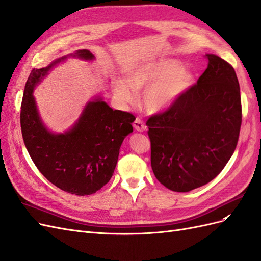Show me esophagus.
Instances as JSON below:
<instances>
[{"instance_id": "1", "label": "esophagus", "mask_w": 261, "mask_h": 261, "mask_svg": "<svg viewBox=\"0 0 261 261\" xmlns=\"http://www.w3.org/2000/svg\"><path fill=\"white\" fill-rule=\"evenodd\" d=\"M133 126H134V128H135L137 132H144V130H146V128H147V126H146L145 122H144L143 120H141V118H139V117H137L136 120L134 121Z\"/></svg>"}]
</instances>
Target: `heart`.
<instances>
[{
	"instance_id": "b5f03b06",
	"label": "heart",
	"mask_w": 261,
	"mask_h": 261,
	"mask_svg": "<svg viewBox=\"0 0 261 261\" xmlns=\"http://www.w3.org/2000/svg\"><path fill=\"white\" fill-rule=\"evenodd\" d=\"M195 75L172 59L152 60L134 67L125 81H117L113 91L123 103H132L135 92L147 88L141 103L147 112L160 113L174 106L191 89Z\"/></svg>"
}]
</instances>
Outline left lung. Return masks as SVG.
I'll list each match as a JSON object with an SVG mask.
<instances>
[{"mask_svg":"<svg viewBox=\"0 0 261 261\" xmlns=\"http://www.w3.org/2000/svg\"><path fill=\"white\" fill-rule=\"evenodd\" d=\"M174 106L148 118L151 168L173 192L206 185L223 170L238 145L242 124L240 84L234 68L216 54Z\"/></svg>","mask_w":261,"mask_h":261,"instance_id":"1","label":"left lung"}]
</instances>
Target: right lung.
<instances>
[{
  "mask_svg": "<svg viewBox=\"0 0 261 261\" xmlns=\"http://www.w3.org/2000/svg\"><path fill=\"white\" fill-rule=\"evenodd\" d=\"M68 58L94 60L89 50H78L34 68L21 101L20 126L28 153L41 174L53 185L78 196L94 194L111 179L125 137L135 116L113 110L98 96L87 103L80 118L64 133L46 128L34 97L35 87L52 68Z\"/></svg>",
  "mask_w": 261,
  "mask_h": 261,
  "instance_id": "1",
  "label": "right lung"
}]
</instances>
